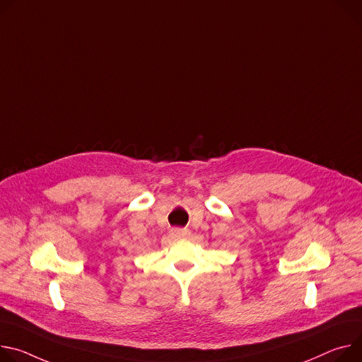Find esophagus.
<instances>
[{
	"instance_id": "esophagus-1",
	"label": "esophagus",
	"mask_w": 362,
	"mask_h": 362,
	"mask_svg": "<svg viewBox=\"0 0 362 362\" xmlns=\"http://www.w3.org/2000/svg\"><path fill=\"white\" fill-rule=\"evenodd\" d=\"M172 235L176 237V238H185V237L189 235V229H186V228H173Z\"/></svg>"
}]
</instances>
